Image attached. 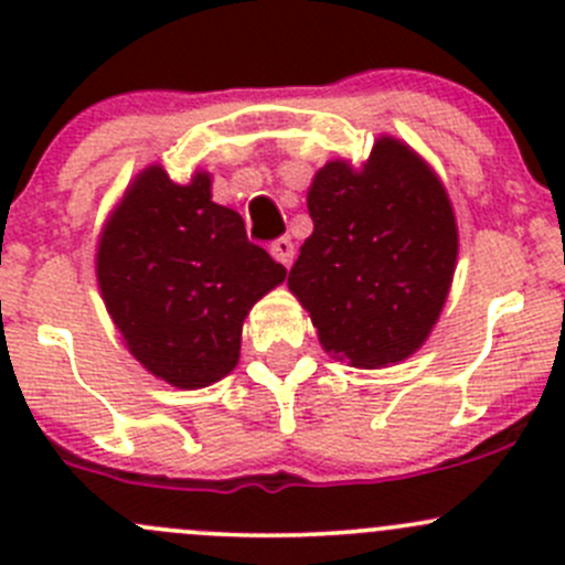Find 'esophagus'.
Segmentation results:
<instances>
[{"instance_id": "34e87169", "label": "esophagus", "mask_w": 565, "mask_h": 565, "mask_svg": "<svg viewBox=\"0 0 565 565\" xmlns=\"http://www.w3.org/2000/svg\"><path fill=\"white\" fill-rule=\"evenodd\" d=\"M270 254H273V259L281 262L284 267H289V265H292V259H295V243L289 241V237H281V241L273 243Z\"/></svg>"}]
</instances>
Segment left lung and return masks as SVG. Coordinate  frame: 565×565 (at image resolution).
Segmentation results:
<instances>
[{
    "instance_id": "1",
    "label": "left lung",
    "mask_w": 565,
    "mask_h": 565,
    "mask_svg": "<svg viewBox=\"0 0 565 565\" xmlns=\"http://www.w3.org/2000/svg\"><path fill=\"white\" fill-rule=\"evenodd\" d=\"M306 202L315 232L287 284L319 344L361 369L413 355L457 267V218L443 182L407 145L383 136L361 169L324 163Z\"/></svg>"
}]
</instances>
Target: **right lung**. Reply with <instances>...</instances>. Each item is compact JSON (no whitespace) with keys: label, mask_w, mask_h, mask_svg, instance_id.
Segmentation results:
<instances>
[{"label":"right lung","mask_w":565,"mask_h":565,"mask_svg":"<svg viewBox=\"0 0 565 565\" xmlns=\"http://www.w3.org/2000/svg\"><path fill=\"white\" fill-rule=\"evenodd\" d=\"M287 278L248 243L241 213L213 202L210 174L177 185L147 167L111 210L98 243V287L130 355L193 391L237 366L250 306Z\"/></svg>","instance_id":"add662e5"}]
</instances>
